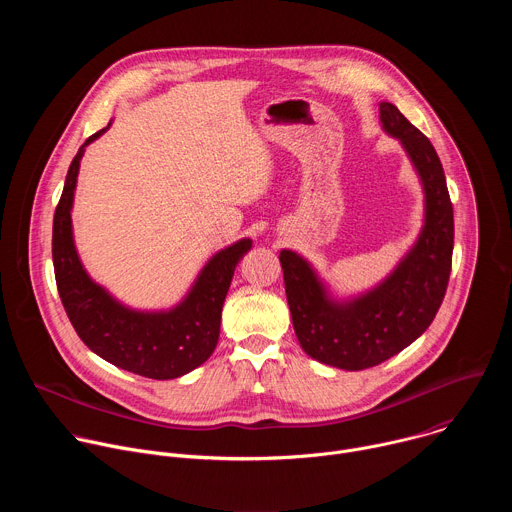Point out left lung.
<instances>
[{"label": "left lung", "instance_id": "1", "mask_svg": "<svg viewBox=\"0 0 512 512\" xmlns=\"http://www.w3.org/2000/svg\"><path fill=\"white\" fill-rule=\"evenodd\" d=\"M383 129L397 137L425 194L423 229L399 265L367 294L334 300L298 253H279L285 296L300 346L344 371L377 367L417 340L440 310L452 271L454 208L431 141L393 103H381Z\"/></svg>", "mask_w": 512, "mask_h": 512}]
</instances>
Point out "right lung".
Returning a JSON list of instances; mask_svg holds the SVG:
<instances>
[{
  "instance_id": "right-lung-1",
  "label": "right lung",
  "mask_w": 512,
  "mask_h": 512,
  "mask_svg": "<svg viewBox=\"0 0 512 512\" xmlns=\"http://www.w3.org/2000/svg\"><path fill=\"white\" fill-rule=\"evenodd\" d=\"M109 125L81 145L66 174L52 225L56 287L72 328L95 354L141 377L156 381L176 379L200 367L214 352L227 291L237 263L251 249V239H241L212 255L186 298L172 310L139 312L119 304L85 271L72 239L70 221L85 148L101 137Z\"/></svg>"
}]
</instances>
